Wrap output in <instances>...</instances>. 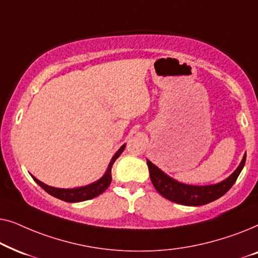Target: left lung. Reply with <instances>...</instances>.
I'll return each mask as SVG.
<instances>
[{
  "mask_svg": "<svg viewBox=\"0 0 258 258\" xmlns=\"http://www.w3.org/2000/svg\"><path fill=\"white\" fill-rule=\"evenodd\" d=\"M246 154L243 156V160L237 167V169L229 176L227 179L222 181L217 184L210 185H190L184 184L176 179L171 178L170 176L164 174L160 168H157L149 160H147L148 168L150 172V179L153 182L155 189L161 194L164 199L171 202L183 204V206H204L213 201L220 199L234 185L238 175L241 174L243 167L245 164Z\"/></svg>",
  "mask_w": 258,
  "mask_h": 258,
  "instance_id": "8db88e82",
  "label": "left lung"
}]
</instances>
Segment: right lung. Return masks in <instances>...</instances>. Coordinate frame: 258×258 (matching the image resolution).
<instances>
[{
	"label": "right lung",
	"mask_w": 258,
	"mask_h": 258,
	"mask_svg": "<svg viewBox=\"0 0 258 258\" xmlns=\"http://www.w3.org/2000/svg\"><path fill=\"white\" fill-rule=\"evenodd\" d=\"M125 144L119 148L114 156H112L110 163H109L107 170H105L104 175L98 179V181L91 183V184H88L86 186H80V188H74V189H61V188H54V186L44 184L43 182L38 181L36 177L31 176L34 178V181L37 183L38 185L41 186L42 189H44L49 195L56 197V199L66 201V202L69 203H75V202H83V201L91 200L94 197L101 195L102 192L104 191L105 189L110 185L111 183V168L114 162L119 157V155L122 154V151L124 150Z\"/></svg>",
	"instance_id": "right-lung-1"
}]
</instances>
